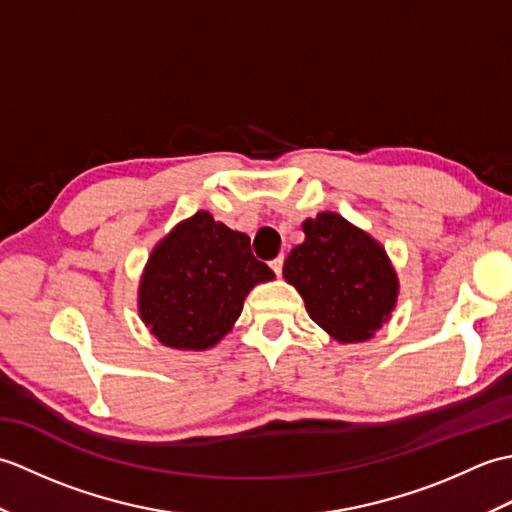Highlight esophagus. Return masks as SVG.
Wrapping results in <instances>:
<instances>
[{
	"mask_svg": "<svg viewBox=\"0 0 512 512\" xmlns=\"http://www.w3.org/2000/svg\"><path fill=\"white\" fill-rule=\"evenodd\" d=\"M270 268H273L277 275H281V270H284V255H279V257H275V259H273V262H270Z\"/></svg>",
	"mask_w": 512,
	"mask_h": 512,
	"instance_id": "34e87169",
	"label": "esophagus"
}]
</instances>
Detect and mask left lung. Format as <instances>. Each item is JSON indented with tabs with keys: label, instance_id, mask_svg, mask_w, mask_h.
<instances>
[{
	"label": "left lung",
	"instance_id": "1",
	"mask_svg": "<svg viewBox=\"0 0 512 512\" xmlns=\"http://www.w3.org/2000/svg\"><path fill=\"white\" fill-rule=\"evenodd\" d=\"M306 242L290 250L284 277L314 323L343 343L365 341L396 306L398 279L385 250L341 215L303 222Z\"/></svg>",
	"mask_w": 512,
	"mask_h": 512
}]
</instances>
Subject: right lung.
Instances as JSON below:
<instances>
[{
	"mask_svg": "<svg viewBox=\"0 0 512 512\" xmlns=\"http://www.w3.org/2000/svg\"><path fill=\"white\" fill-rule=\"evenodd\" d=\"M273 277L248 235L200 211L151 253L140 281V319L160 343L206 350L231 330L250 288Z\"/></svg>",
	"mask_w": 512,
	"mask_h": 512,
	"instance_id": "add662e5",
	"label": "right lung"
}]
</instances>
